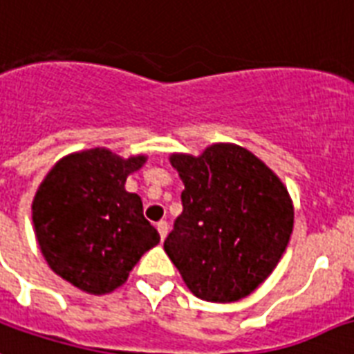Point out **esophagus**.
Instances as JSON below:
<instances>
[{
    "mask_svg": "<svg viewBox=\"0 0 354 354\" xmlns=\"http://www.w3.org/2000/svg\"><path fill=\"white\" fill-rule=\"evenodd\" d=\"M168 229H169V225H168V221H164V220H160L157 223V231H158V234H160V238H166V234H168Z\"/></svg>",
    "mask_w": 354,
    "mask_h": 354,
    "instance_id": "1",
    "label": "esophagus"
}]
</instances>
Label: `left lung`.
<instances>
[{
    "label": "left lung",
    "instance_id": "8db88e82",
    "mask_svg": "<svg viewBox=\"0 0 354 354\" xmlns=\"http://www.w3.org/2000/svg\"><path fill=\"white\" fill-rule=\"evenodd\" d=\"M169 160L185 190L183 214L164 251L196 297L242 299L270 277L288 245L294 229L288 192L260 158L232 144Z\"/></svg>",
    "mask_w": 354,
    "mask_h": 354
}]
</instances>
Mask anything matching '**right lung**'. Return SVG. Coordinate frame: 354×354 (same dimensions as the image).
<instances>
[{
	"label": "right lung",
	"mask_w": 354,
	"mask_h": 354,
	"mask_svg": "<svg viewBox=\"0 0 354 354\" xmlns=\"http://www.w3.org/2000/svg\"><path fill=\"white\" fill-rule=\"evenodd\" d=\"M144 162L95 147L59 160L38 188V245L49 268L83 292L101 295L122 286L140 257L160 242L140 196L125 192L127 175Z\"/></svg>",
	"instance_id": "1"
}]
</instances>
